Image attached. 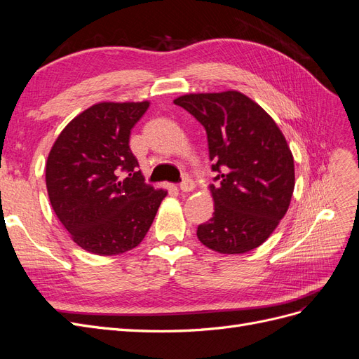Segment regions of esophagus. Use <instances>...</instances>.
<instances>
[{"mask_svg": "<svg viewBox=\"0 0 359 359\" xmlns=\"http://www.w3.org/2000/svg\"><path fill=\"white\" fill-rule=\"evenodd\" d=\"M180 189H181V191H184V193H189V191H191V190L194 189V182H193L190 178H184V180L181 181V184H180Z\"/></svg>", "mask_w": 359, "mask_h": 359, "instance_id": "1", "label": "esophagus"}]
</instances>
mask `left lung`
<instances>
[{
  "label": "left lung",
  "instance_id": "obj_1",
  "mask_svg": "<svg viewBox=\"0 0 359 359\" xmlns=\"http://www.w3.org/2000/svg\"><path fill=\"white\" fill-rule=\"evenodd\" d=\"M203 126L215 172L212 217L199 241L223 255L264 244L283 219L295 187L293 157L262 107L238 91L186 94L173 102Z\"/></svg>",
  "mask_w": 359,
  "mask_h": 359
}]
</instances>
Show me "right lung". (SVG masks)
I'll list each match as a JSON object with an SVG mask.
<instances>
[{"label":"right lung","mask_w":359,"mask_h":359,"mask_svg":"<svg viewBox=\"0 0 359 359\" xmlns=\"http://www.w3.org/2000/svg\"><path fill=\"white\" fill-rule=\"evenodd\" d=\"M149 103H99L62 130L46 163L53 211L73 241L100 256L144 240L166 196L145 184L130 149L132 128Z\"/></svg>","instance_id":"add662e5"}]
</instances>
